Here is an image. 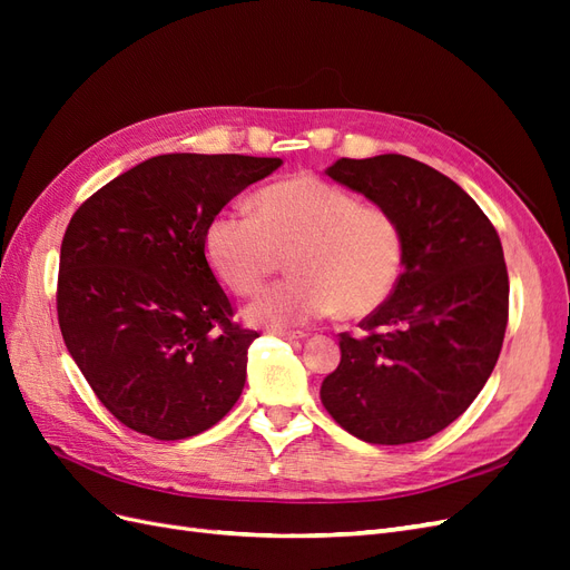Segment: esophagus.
I'll return each instance as SVG.
<instances>
[{"label":"esophagus","mask_w":570,"mask_h":570,"mask_svg":"<svg viewBox=\"0 0 570 570\" xmlns=\"http://www.w3.org/2000/svg\"><path fill=\"white\" fill-rule=\"evenodd\" d=\"M273 335H278V337H283V340H287V342L304 340V333H287V331H275Z\"/></svg>","instance_id":"esophagus-1"}]
</instances>
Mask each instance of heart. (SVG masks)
I'll return each mask as SVG.
<instances>
[{"instance_id":"1","label":"heart","mask_w":570,"mask_h":570,"mask_svg":"<svg viewBox=\"0 0 570 570\" xmlns=\"http://www.w3.org/2000/svg\"><path fill=\"white\" fill-rule=\"evenodd\" d=\"M218 278L243 297L264 287L289 254L292 278L249 306V318L295 327L333 314L361 318L381 308L402 278L404 230L381 204L318 176L264 187L256 212L223 209L204 237Z\"/></svg>"}]
</instances>
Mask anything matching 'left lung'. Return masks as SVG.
<instances>
[{"mask_svg": "<svg viewBox=\"0 0 570 570\" xmlns=\"http://www.w3.org/2000/svg\"><path fill=\"white\" fill-rule=\"evenodd\" d=\"M325 176L390 209L404 271L390 299L340 335V366L321 385L327 413L371 444H409L454 423L485 387L509 318L499 235L440 170L402 154L340 159Z\"/></svg>", "mask_w": 570, "mask_h": 570, "instance_id": "1", "label": "left lung"}]
</instances>
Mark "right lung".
<instances>
[{
  "instance_id": "right-lung-1",
  "label": "right lung",
  "mask_w": 570,
  "mask_h": 570,
  "mask_svg": "<svg viewBox=\"0 0 570 570\" xmlns=\"http://www.w3.org/2000/svg\"><path fill=\"white\" fill-rule=\"evenodd\" d=\"M281 164L161 154L97 189L68 223L57 292L66 350L135 433L199 435L243 394L258 335L233 323L204 237L223 206Z\"/></svg>"
}]
</instances>
